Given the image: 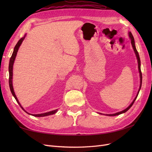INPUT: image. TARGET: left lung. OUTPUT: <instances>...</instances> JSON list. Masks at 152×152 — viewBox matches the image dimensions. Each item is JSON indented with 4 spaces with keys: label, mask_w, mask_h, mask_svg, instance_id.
Instances as JSON below:
<instances>
[{
    "label": "left lung",
    "mask_w": 152,
    "mask_h": 152,
    "mask_svg": "<svg viewBox=\"0 0 152 152\" xmlns=\"http://www.w3.org/2000/svg\"><path fill=\"white\" fill-rule=\"evenodd\" d=\"M129 38L131 39L132 46V48H133V49H134V53H135V54H136V58H137V63H138V70H139L140 76V89H139L138 92H137V95H136V98H134V100H133V102H132V103H131L129 106V107H128L127 108H126L125 110H122V112H117V113H116L110 114V115L107 114V115H108V116H115V115H120V114H122V113H125V112H126L127 111V110L132 107V104H133V103H134L136 99V98H137V95H138V94H139V92H140V91L141 87V84H142V73H141V61H140V56H139V54H138V53H137V50H136V46H135L134 39V37H133V36H132V34H131V31H130V32H129ZM101 114H102V113H101Z\"/></svg>",
    "instance_id": "8db88e82"
}]
</instances>
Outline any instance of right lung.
I'll return each mask as SVG.
<instances>
[{"label":"right lung","instance_id":"1","mask_svg":"<svg viewBox=\"0 0 152 152\" xmlns=\"http://www.w3.org/2000/svg\"><path fill=\"white\" fill-rule=\"evenodd\" d=\"M26 35L24 36V37H22L21 38L19 41H18V43L16 44V45H15V49H14V50H13V53H12V56L10 58V64H9V72H10V77H9V84H10V90L11 91V93L13 95L14 97H15V99L16 100L17 103H18V104H19L21 108L24 110V111L27 113L28 114H30V115H31L33 116H35V117H45V116H48V115H53V114H54L55 113H56L58 110H53V111H51V112H47V113H40V114H30V113H28V112H26L25 110L23 109V108L21 107V104L20 103L19 101L17 99V97L15 95V91H14V89H13V86H12V68H13V64H14V62H15V58H16V54H17V52L18 49H19V48L21 45L23 40H24L25 37Z\"/></svg>","mask_w":152,"mask_h":152}]
</instances>
